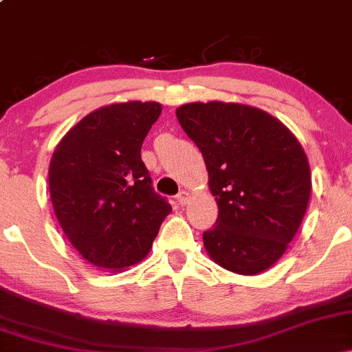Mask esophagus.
I'll return each instance as SVG.
<instances>
[{
  "mask_svg": "<svg viewBox=\"0 0 352 352\" xmlns=\"http://www.w3.org/2000/svg\"><path fill=\"white\" fill-rule=\"evenodd\" d=\"M175 199H177V201H179L180 205H185V204H187V201H188V193L185 192V190H180V192L177 193Z\"/></svg>",
  "mask_w": 352,
  "mask_h": 352,
  "instance_id": "esophagus-1",
  "label": "esophagus"
}]
</instances>
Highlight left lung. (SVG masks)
I'll list each match as a JSON object with an SVG mask.
<instances>
[{"instance_id":"8db88e82","label":"left lung","mask_w":352,"mask_h":352,"mask_svg":"<svg viewBox=\"0 0 352 352\" xmlns=\"http://www.w3.org/2000/svg\"><path fill=\"white\" fill-rule=\"evenodd\" d=\"M208 168L218 218L204 232L212 260L238 274L276 263L300 228L311 193L309 164L292 132L266 112L233 102L177 109Z\"/></svg>"}]
</instances>
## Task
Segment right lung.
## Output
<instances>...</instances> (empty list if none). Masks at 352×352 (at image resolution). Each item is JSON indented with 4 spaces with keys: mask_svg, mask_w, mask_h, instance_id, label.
<instances>
[{
    "mask_svg": "<svg viewBox=\"0 0 352 352\" xmlns=\"http://www.w3.org/2000/svg\"><path fill=\"white\" fill-rule=\"evenodd\" d=\"M162 107L111 104L64 135L50 165L56 217L89 263L120 270L148 253L170 204L152 187L140 148Z\"/></svg>",
    "mask_w": 352,
    "mask_h": 352,
    "instance_id": "add662e5",
    "label": "right lung"
}]
</instances>
